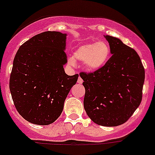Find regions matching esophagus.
I'll list each match as a JSON object with an SVG mask.
<instances>
[{
	"instance_id": "1",
	"label": "esophagus",
	"mask_w": 155,
	"mask_h": 155,
	"mask_svg": "<svg viewBox=\"0 0 155 155\" xmlns=\"http://www.w3.org/2000/svg\"><path fill=\"white\" fill-rule=\"evenodd\" d=\"M77 82L78 83H79V84H82V82H83V80H82V78L79 77V79H78V80H77Z\"/></svg>"
}]
</instances>
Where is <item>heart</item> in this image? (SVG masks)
<instances>
[{
	"mask_svg": "<svg viewBox=\"0 0 155 155\" xmlns=\"http://www.w3.org/2000/svg\"><path fill=\"white\" fill-rule=\"evenodd\" d=\"M110 56L111 49L106 42H92L79 46L73 52V57L69 58V62L72 66L76 64L75 60L82 62L86 70L95 72L107 64Z\"/></svg>",
	"mask_w": 155,
	"mask_h": 155,
	"instance_id": "obj_1",
	"label": "heart"
}]
</instances>
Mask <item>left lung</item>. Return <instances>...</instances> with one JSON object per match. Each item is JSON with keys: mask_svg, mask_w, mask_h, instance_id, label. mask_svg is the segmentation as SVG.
<instances>
[{"mask_svg": "<svg viewBox=\"0 0 155 155\" xmlns=\"http://www.w3.org/2000/svg\"><path fill=\"white\" fill-rule=\"evenodd\" d=\"M112 56L100 70L81 73L84 108L93 122L107 127L125 123L139 106L144 69L137 52L120 39L105 36Z\"/></svg>", "mask_w": 155, "mask_h": 155, "instance_id": "1", "label": "left lung"}]
</instances>
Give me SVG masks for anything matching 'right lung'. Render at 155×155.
Returning <instances> with one entry per match:
<instances>
[{
  "label": "right lung",
  "instance_id": "add662e5",
  "mask_svg": "<svg viewBox=\"0 0 155 155\" xmlns=\"http://www.w3.org/2000/svg\"><path fill=\"white\" fill-rule=\"evenodd\" d=\"M66 34L46 31L21 45L14 57L10 91L14 105L25 120L52 124L61 115L68 94L79 75L68 76L64 50Z\"/></svg>",
  "mask_w": 155,
  "mask_h": 155
}]
</instances>
